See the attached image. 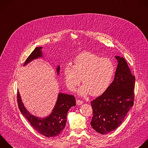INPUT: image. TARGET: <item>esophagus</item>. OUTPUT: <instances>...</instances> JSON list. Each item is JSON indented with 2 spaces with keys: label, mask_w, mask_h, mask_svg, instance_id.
<instances>
[{
  "label": "esophagus",
  "mask_w": 148,
  "mask_h": 148,
  "mask_svg": "<svg viewBox=\"0 0 148 148\" xmlns=\"http://www.w3.org/2000/svg\"><path fill=\"white\" fill-rule=\"evenodd\" d=\"M76 103H77V104L78 105H81V104L83 103V101H81V100H77Z\"/></svg>",
  "instance_id": "34e87169"
}]
</instances>
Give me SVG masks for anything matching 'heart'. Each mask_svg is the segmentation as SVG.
<instances>
[{
	"label": "heart",
	"mask_w": 148,
	"mask_h": 148,
	"mask_svg": "<svg viewBox=\"0 0 148 148\" xmlns=\"http://www.w3.org/2000/svg\"><path fill=\"white\" fill-rule=\"evenodd\" d=\"M115 71L112 60L102 58L95 53L85 52L78 55L74 65L64 68V77L67 88L73 91L81 81L84 84L79 90L81 95L90 93L97 96L109 86Z\"/></svg>",
	"instance_id": "obj_1"
}]
</instances>
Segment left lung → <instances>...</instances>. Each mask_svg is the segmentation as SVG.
<instances>
[{
	"label": "left lung",
	"mask_w": 148,
	"mask_h": 148,
	"mask_svg": "<svg viewBox=\"0 0 148 148\" xmlns=\"http://www.w3.org/2000/svg\"><path fill=\"white\" fill-rule=\"evenodd\" d=\"M115 58L118 65L113 81L102 95L90 103L93 110L90 125L101 134L117 128L134 105L135 77L124 58Z\"/></svg>",
	"instance_id": "8db88e82"
}]
</instances>
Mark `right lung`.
<instances>
[{
	"label": "right lung",
	"mask_w": 148,
	"mask_h": 148,
	"mask_svg": "<svg viewBox=\"0 0 148 148\" xmlns=\"http://www.w3.org/2000/svg\"><path fill=\"white\" fill-rule=\"evenodd\" d=\"M42 47H37L28 57L24 66L32 60L42 56ZM60 66L57 68L59 74ZM17 103L22 114L28 120L34 129L38 133L46 136L53 137L60 135L64 129L67 122V114L69 109L75 106V98L73 95L59 93L56 105L52 113L45 119H39L31 114L24 108L21 101L19 92L17 90Z\"/></svg>",
	"instance_id": "right-lung-1"
}]
</instances>
